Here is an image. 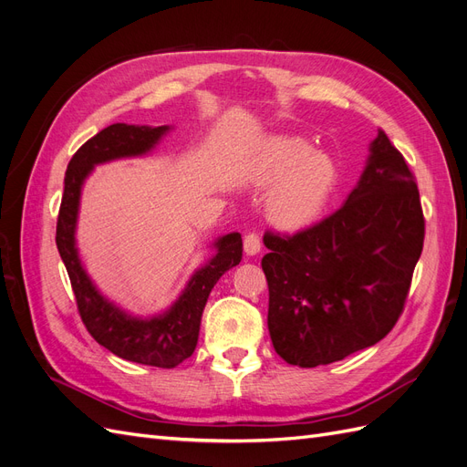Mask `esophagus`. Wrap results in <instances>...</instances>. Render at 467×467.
Listing matches in <instances>:
<instances>
[{"label":"esophagus","instance_id":"34e87169","mask_svg":"<svg viewBox=\"0 0 467 467\" xmlns=\"http://www.w3.org/2000/svg\"><path fill=\"white\" fill-rule=\"evenodd\" d=\"M244 249L247 255H257V253L261 251V237L253 232L247 234L244 239Z\"/></svg>","mask_w":467,"mask_h":467}]
</instances>
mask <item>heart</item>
Segmentation results:
<instances>
[{
    "mask_svg": "<svg viewBox=\"0 0 467 467\" xmlns=\"http://www.w3.org/2000/svg\"><path fill=\"white\" fill-rule=\"evenodd\" d=\"M257 181L273 185L266 214L280 228H302L319 216L337 185V165L327 153L309 151L300 138H276L265 148Z\"/></svg>",
    "mask_w": 467,
    "mask_h": 467,
    "instance_id": "1",
    "label": "heart"
}]
</instances>
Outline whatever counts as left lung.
Returning <instances> with one entry per match:
<instances>
[{
    "instance_id": "8db88e82",
    "label": "left lung",
    "mask_w": 467,
    "mask_h": 467,
    "mask_svg": "<svg viewBox=\"0 0 467 467\" xmlns=\"http://www.w3.org/2000/svg\"><path fill=\"white\" fill-rule=\"evenodd\" d=\"M331 216L266 232L268 333L280 358L316 368L372 347L398 323L425 242L415 175L384 130Z\"/></svg>"
}]
</instances>
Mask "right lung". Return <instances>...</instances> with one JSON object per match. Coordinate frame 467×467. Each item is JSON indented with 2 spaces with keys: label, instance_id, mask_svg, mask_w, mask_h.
I'll list each match as a JSON object with an SVG mask.
<instances>
[{
  "label": "right lung",
  "instance_id": "obj_1",
  "mask_svg": "<svg viewBox=\"0 0 467 467\" xmlns=\"http://www.w3.org/2000/svg\"><path fill=\"white\" fill-rule=\"evenodd\" d=\"M167 130V126L151 129V126L117 122L89 138L67 163L62 204L56 222V245L72 282L79 317L89 335L112 355L158 368H175L194 352L210 290L225 271L242 261V234L220 237L214 244L216 255L192 275L185 292L165 314L151 319H138L124 314L97 292L79 263L74 234L81 185L93 165L142 155L158 144Z\"/></svg>",
  "mask_w": 467,
  "mask_h": 467
}]
</instances>
